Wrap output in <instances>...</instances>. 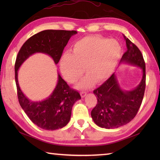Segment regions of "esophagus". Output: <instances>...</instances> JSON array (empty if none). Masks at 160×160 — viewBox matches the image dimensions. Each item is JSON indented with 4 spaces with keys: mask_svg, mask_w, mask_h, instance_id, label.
Listing matches in <instances>:
<instances>
[{
    "mask_svg": "<svg viewBox=\"0 0 160 160\" xmlns=\"http://www.w3.org/2000/svg\"><path fill=\"white\" fill-rule=\"evenodd\" d=\"M80 96L82 98H84L87 96V93L86 92H80Z\"/></svg>",
    "mask_w": 160,
    "mask_h": 160,
    "instance_id": "34e87169",
    "label": "esophagus"
}]
</instances>
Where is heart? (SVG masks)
<instances>
[{"label":"heart","mask_w":160,"mask_h":160,"mask_svg":"<svg viewBox=\"0 0 160 160\" xmlns=\"http://www.w3.org/2000/svg\"><path fill=\"white\" fill-rule=\"evenodd\" d=\"M121 55L122 46L118 40L100 36H85L74 42L71 53L66 52L61 57L60 72L67 82L73 84L82 76L84 68L87 75L76 88L88 89L111 76Z\"/></svg>","instance_id":"heart-1"}]
</instances>
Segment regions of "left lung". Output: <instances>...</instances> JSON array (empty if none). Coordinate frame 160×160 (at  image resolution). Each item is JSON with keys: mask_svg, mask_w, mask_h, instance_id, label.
I'll return each mask as SVG.
<instances>
[{"mask_svg": "<svg viewBox=\"0 0 160 160\" xmlns=\"http://www.w3.org/2000/svg\"><path fill=\"white\" fill-rule=\"evenodd\" d=\"M127 52L120 64L140 67L142 77L140 84L131 90L122 89L113 73L98 89L93 91L98 104L91 111L95 124L101 128H116L130 122L136 115L143 100L146 87L145 62L142 53L124 34Z\"/></svg>", "mask_w": 160, "mask_h": 160, "instance_id": "1", "label": "left lung"}]
</instances>
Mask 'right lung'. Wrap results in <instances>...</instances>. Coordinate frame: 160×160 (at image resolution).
Returning <instances> with one entry per match:
<instances>
[{"label":"right lung","mask_w":160,"mask_h":160,"mask_svg":"<svg viewBox=\"0 0 160 160\" xmlns=\"http://www.w3.org/2000/svg\"><path fill=\"white\" fill-rule=\"evenodd\" d=\"M76 31L44 30L29 38L20 48L15 63V80L20 105L27 115L38 127L49 131L62 128L69 123L74 103L81 99L77 91L71 89L59 73L55 89L41 101H32L22 93L18 80V71L25 61L36 53L49 56L58 63L64 48Z\"/></svg>","instance_id":"add662e5"}]
</instances>
